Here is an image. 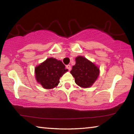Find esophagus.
<instances>
[{
    "label": "esophagus",
    "instance_id": "1",
    "mask_svg": "<svg viewBox=\"0 0 134 134\" xmlns=\"http://www.w3.org/2000/svg\"><path fill=\"white\" fill-rule=\"evenodd\" d=\"M66 68L70 71V70H71V65H66Z\"/></svg>",
    "mask_w": 134,
    "mask_h": 134
}]
</instances>
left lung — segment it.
Wrapping results in <instances>:
<instances>
[{
	"mask_svg": "<svg viewBox=\"0 0 134 134\" xmlns=\"http://www.w3.org/2000/svg\"><path fill=\"white\" fill-rule=\"evenodd\" d=\"M75 82L81 87H90L99 75V69L96 65L82 56L76 58V64L70 71Z\"/></svg>",
	"mask_w": 134,
	"mask_h": 134,
	"instance_id": "8db88e82",
	"label": "left lung"
}]
</instances>
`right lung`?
Returning <instances> with one entry per match:
<instances>
[{"label": "right lung", "mask_w": 134, "mask_h": 134, "mask_svg": "<svg viewBox=\"0 0 134 134\" xmlns=\"http://www.w3.org/2000/svg\"><path fill=\"white\" fill-rule=\"evenodd\" d=\"M67 71L62 61L51 57L35 67V78L43 87L50 89L58 85L60 77Z\"/></svg>", "instance_id": "1"}]
</instances>
